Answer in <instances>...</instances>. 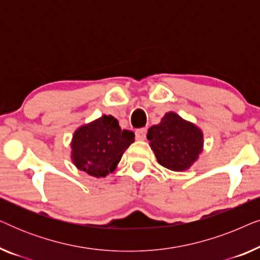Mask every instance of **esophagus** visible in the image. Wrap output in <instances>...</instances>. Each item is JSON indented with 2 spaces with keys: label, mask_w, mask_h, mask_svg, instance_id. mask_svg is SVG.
Instances as JSON below:
<instances>
[{
  "label": "esophagus",
  "mask_w": 260,
  "mask_h": 260,
  "mask_svg": "<svg viewBox=\"0 0 260 260\" xmlns=\"http://www.w3.org/2000/svg\"><path fill=\"white\" fill-rule=\"evenodd\" d=\"M135 134H136V138L138 141H143V140H145V136H147V129H145V127L137 129Z\"/></svg>",
  "instance_id": "obj_1"
}]
</instances>
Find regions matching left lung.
<instances>
[{
    "label": "left lung",
    "mask_w": 260,
    "mask_h": 260,
    "mask_svg": "<svg viewBox=\"0 0 260 260\" xmlns=\"http://www.w3.org/2000/svg\"><path fill=\"white\" fill-rule=\"evenodd\" d=\"M147 138L159 165L174 172L190 168L204 144L201 130L175 112L166 113L161 123L148 130Z\"/></svg>",
    "instance_id": "1"
}]
</instances>
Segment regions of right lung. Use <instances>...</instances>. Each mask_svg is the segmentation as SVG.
Returning <instances> with one entry per match:
<instances>
[{
  "mask_svg": "<svg viewBox=\"0 0 260 260\" xmlns=\"http://www.w3.org/2000/svg\"><path fill=\"white\" fill-rule=\"evenodd\" d=\"M134 141L133 131L122 130L115 117L104 115L74 133L71 143L72 161L88 175L105 177L116 169Z\"/></svg>",
  "mask_w": 260,
  "mask_h": 260,
  "instance_id": "add662e5",
  "label": "right lung"
}]
</instances>
